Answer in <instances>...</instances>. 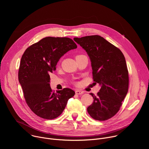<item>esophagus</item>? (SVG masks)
Listing matches in <instances>:
<instances>
[{
	"mask_svg": "<svg viewBox=\"0 0 149 149\" xmlns=\"http://www.w3.org/2000/svg\"><path fill=\"white\" fill-rule=\"evenodd\" d=\"M75 94H78V95H82V94H84V91L79 90H75Z\"/></svg>",
	"mask_w": 149,
	"mask_h": 149,
	"instance_id": "34e87169",
	"label": "esophagus"
}]
</instances>
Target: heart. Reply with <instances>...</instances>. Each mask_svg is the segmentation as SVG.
<instances>
[{
    "label": "heart",
    "mask_w": 149,
    "mask_h": 149,
    "mask_svg": "<svg viewBox=\"0 0 149 149\" xmlns=\"http://www.w3.org/2000/svg\"><path fill=\"white\" fill-rule=\"evenodd\" d=\"M79 56V55H77V56ZM77 56H76V57H77Z\"/></svg>",
    "instance_id": "heart-1"
}]
</instances>
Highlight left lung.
<instances>
[{"instance_id": "left-lung-1", "label": "left lung", "mask_w": 149, "mask_h": 149, "mask_svg": "<svg viewBox=\"0 0 149 149\" xmlns=\"http://www.w3.org/2000/svg\"><path fill=\"white\" fill-rule=\"evenodd\" d=\"M90 57L94 81L101 86L93 104L87 108L90 116L104 121L119 111L129 89V72L122 52L99 35L75 38Z\"/></svg>"}]
</instances>
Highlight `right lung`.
Here are the masks:
<instances>
[{"label": "right lung", "mask_w": 149, "mask_h": 149, "mask_svg": "<svg viewBox=\"0 0 149 149\" xmlns=\"http://www.w3.org/2000/svg\"><path fill=\"white\" fill-rule=\"evenodd\" d=\"M77 45L69 38L46 37L28 47L20 60L18 78L26 102L38 116L52 120L59 116L68 100L75 95L70 88L56 93L50 87L49 74L59 59Z\"/></svg>", "instance_id": "add662e5"}]
</instances>
